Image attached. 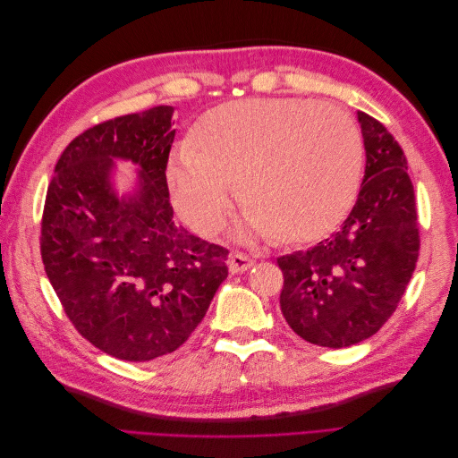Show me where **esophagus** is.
I'll list each match as a JSON object with an SVG mask.
<instances>
[{"instance_id":"1","label":"esophagus","mask_w":458,"mask_h":458,"mask_svg":"<svg viewBox=\"0 0 458 458\" xmlns=\"http://www.w3.org/2000/svg\"><path fill=\"white\" fill-rule=\"evenodd\" d=\"M252 266H254V259H252V258H248L246 254L237 252V254H233V256L229 258V271H231L233 275L244 273V271L250 269Z\"/></svg>"}]
</instances>
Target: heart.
<instances>
[{"mask_svg":"<svg viewBox=\"0 0 458 458\" xmlns=\"http://www.w3.org/2000/svg\"><path fill=\"white\" fill-rule=\"evenodd\" d=\"M355 122L306 99H244L214 106L165 165L177 214L200 234L224 227L234 191L250 233L315 242L350 214L361 177Z\"/></svg>","mask_w":458,"mask_h":458,"instance_id":"heart-1","label":"heart"}]
</instances>
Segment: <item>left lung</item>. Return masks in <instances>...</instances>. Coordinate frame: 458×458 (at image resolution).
Wrapping results in <instances>:
<instances>
[{
  "mask_svg": "<svg viewBox=\"0 0 458 458\" xmlns=\"http://www.w3.org/2000/svg\"><path fill=\"white\" fill-rule=\"evenodd\" d=\"M357 120L367 165L353 210L328 239L276 259L286 323L323 348H348L377 335L403 296L420 248L403 148L378 120L365 113Z\"/></svg>",
  "mask_w": 458,
  "mask_h": 458,
  "instance_id": "8db88e82",
  "label": "left lung"
}]
</instances>
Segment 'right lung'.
I'll use <instances>...</instances> for the list:
<instances>
[{"label": "right lung", "mask_w": 458, "mask_h": 458, "mask_svg": "<svg viewBox=\"0 0 458 458\" xmlns=\"http://www.w3.org/2000/svg\"><path fill=\"white\" fill-rule=\"evenodd\" d=\"M172 114L162 105L78 135L55 165L41 217V259L66 317L122 361L175 352L227 279V248L174 224ZM114 157L140 165L138 189L122 199L109 183Z\"/></svg>", "instance_id": "right-lung-1"}]
</instances>
